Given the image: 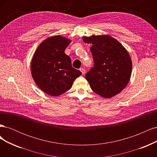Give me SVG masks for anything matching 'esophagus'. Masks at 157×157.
Wrapping results in <instances>:
<instances>
[{"label": "esophagus", "instance_id": "1", "mask_svg": "<svg viewBox=\"0 0 157 157\" xmlns=\"http://www.w3.org/2000/svg\"><path fill=\"white\" fill-rule=\"evenodd\" d=\"M80 71H81V73L82 75H84L85 74V72H86V71H85V69L84 68H80Z\"/></svg>", "mask_w": 157, "mask_h": 157}]
</instances>
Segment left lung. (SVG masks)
<instances>
[{
	"instance_id": "obj_1",
	"label": "left lung",
	"mask_w": 157,
	"mask_h": 157,
	"mask_svg": "<svg viewBox=\"0 0 157 157\" xmlns=\"http://www.w3.org/2000/svg\"><path fill=\"white\" fill-rule=\"evenodd\" d=\"M92 46L94 67L85 75L93 91L104 98L119 94L129 82L132 63L128 51L115 38L108 35L83 36Z\"/></svg>"
}]
</instances>
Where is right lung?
I'll return each instance as SVG.
<instances>
[{
  "instance_id": "obj_1",
  "label": "right lung",
  "mask_w": 157,
  "mask_h": 157,
  "mask_svg": "<svg viewBox=\"0 0 157 157\" xmlns=\"http://www.w3.org/2000/svg\"><path fill=\"white\" fill-rule=\"evenodd\" d=\"M67 38L56 35L47 38L38 46L31 60V72L39 88L52 96H58L72 87L82 74L71 65L65 50L71 43Z\"/></svg>"
}]
</instances>
